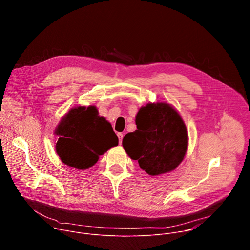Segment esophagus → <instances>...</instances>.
<instances>
[{"label":"esophagus","instance_id":"esophagus-1","mask_svg":"<svg viewBox=\"0 0 250 250\" xmlns=\"http://www.w3.org/2000/svg\"><path fill=\"white\" fill-rule=\"evenodd\" d=\"M118 137H119V142H120V145H122V141H123L124 134H123V133H118Z\"/></svg>","mask_w":250,"mask_h":250}]
</instances>
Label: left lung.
<instances>
[{
  "label": "left lung",
  "mask_w": 250,
  "mask_h": 250,
  "mask_svg": "<svg viewBox=\"0 0 250 250\" xmlns=\"http://www.w3.org/2000/svg\"><path fill=\"white\" fill-rule=\"evenodd\" d=\"M136 130L123 138L127 155L151 176L176 169L188 149V131L178 112L167 103H148L135 117Z\"/></svg>",
  "instance_id": "1"
}]
</instances>
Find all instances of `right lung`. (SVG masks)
<instances>
[{"label": "right lung", "mask_w": 250, "mask_h": 250, "mask_svg": "<svg viewBox=\"0 0 250 250\" xmlns=\"http://www.w3.org/2000/svg\"><path fill=\"white\" fill-rule=\"evenodd\" d=\"M55 149L61 161L76 169H88L100 155L119 145L112 125L100 117L96 106H75L59 122Z\"/></svg>", "instance_id": "1"}]
</instances>
